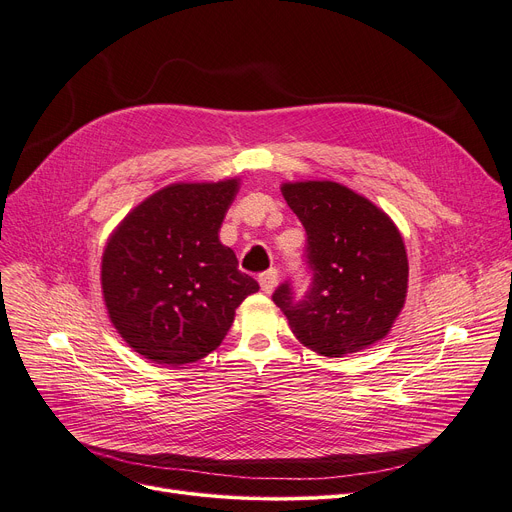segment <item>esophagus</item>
Wrapping results in <instances>:
<instances>
[{"label":"esophagus","instance_id":"1","mask_svg":"<svg viewBox=\"0 0 512 512\" xmlns=\"http://www.w3.org/2000/svg\"><path fill=\"white\" fill-rule=\"evenodd\" d=\"M278 280H280V274H278V270H270V272L261 274V276H259V284H261V290H263L265 294H272V292L276 290V286H278Z\"/></svg>","mask_w":512,"mask_h":512}]
</instances>
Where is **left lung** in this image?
I'll return each mask as SVG.
<instances>
[{"mask_svg":"<svg viewBox=\"0 0 512 512\" xmlns=\"http://www.w3.org/2000/svg\"><path fill=\"white\" fill-rule=\"evenodd\" d=\"M280 191L307 232L313 272L303 301H292L288 284L274 294L292 334L330 359L384 340L409 290L407 247L394 220L340 182H282Z\"/></svg>","mask_w":512,"mask_h":512,"instance_id":"left-lung-1","label":"left lung"}]
</instances>
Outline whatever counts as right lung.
Segmentation results:
<instances>
[{"label": "right lung", "mask_w": 512, "mask_h": 512, "mask_svg": "<svg viewBox=\"0 0 512 512\" xmlns=\"http://www.w3.org/2000/svg\"><path fill=\"white\" fill-rule=\"evenodd\" d=\"M240 178L172 182L132 207L101 255L112 326L143 359L195 363L222 344L236 309L259 284L238 272L220 228Z\"/></svg>", "instance_id": "right-lung-1"}]
</instances>
